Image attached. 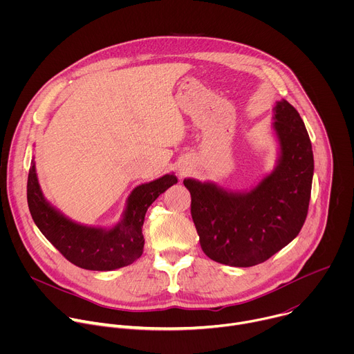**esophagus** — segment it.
Instances as JSON below:
<instances>
[{"label": "esophagus", "mask_w": 354, "mask_h": 354, "mask_svg": "<svg viewBox=\"0 0 354 354\" xmlns=\"http://www.w3.org/2000/svg\"><path fill=\"white\" fill-rule=\"evenodd\" d=\"M179 174H180L182 176H185V175H187V169H186V168H180V169H179Z\"/></svg>", "instance_id": "34e87169"}]
</instances>
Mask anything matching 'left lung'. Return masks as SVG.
I'll use <instances>...</instances> for the list:
<instances>
[{"mask_svg": "<svg viewBox=\"0 0 354 354\" xmlns=\"http://www.w3.org/2000/svg\"><path fill=\"white\" fill-rule=\"evenodd\" d=\"M279 151L274 169L249 190L185 179L192 218L205 254L223 265H259L288 245L308 213L314 154L306 124L281 99L273 108Z\"/></svg>", "mask_w": 354, "mask_h": 354, "instance_id": "left-lung-1", "label": "left lung"}]
</instances>
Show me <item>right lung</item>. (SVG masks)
Listing matches in <instances>:
<instances>
[{
	"mask_svg": "<svg viewBox=\"0 0 354 354\" xmlns=\"http://www.w3.org/2000/svg\"><path fill=\"white\" fill-rule=\"evenodd\" d=\"M176 182L172 172L138 185L129 194L122 220L116 225L89 227L73 221L48 203L39 185L33 157L28 176V206L40 232L67 261L86 270L109 272L131 265L142 255L145 213Z\"/></svg>",
	"mask_w": 354,
	"mask_h": 354,
	"instance_id": "add662e5",
	"label": "right lung"
}]
</instances>
